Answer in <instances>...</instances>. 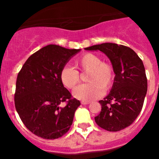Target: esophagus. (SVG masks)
I'll list each match as a JSON object with an SVG mask.
<instances>
[{
    "label": "esophagus",
    "instance_id": "1",
    "mask_svg": "<svg viewBox=\"0 0 159 159\" xmlns=\"http://www.w3.org/2000/svg\"><path fill=\"white\" fill-rule=\"evenodd\" d=\"M81 105H89L90 103V102H86V101H81Z\"/></svg>",
    "mask_w": 159,
    "mask_h": 159
}]
</instances>
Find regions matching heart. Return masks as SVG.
I'll use <instances>...</instances> for the list:
<instances>
[{"label": "heart", "instance_id": "1", "mask_svg": "<svg viewBox=\"0 0 159 159\" xmlns=\"http://www.w3.org/2000/svg\"><path fill=\"white\" fill-rule=\"evenodd\" d=\"M76 70L65 66L60 72V81L66 89H75L81 81L79 73H88V84L78 86L74 91L75 98L83 101H91L100 97L104 91L113 87L115 71L110 62L102 61L100 57L92 53H86L80 56L74 63Z\"/></svg>", "mask_w": 159, "mask_h": 159}]
</instances>
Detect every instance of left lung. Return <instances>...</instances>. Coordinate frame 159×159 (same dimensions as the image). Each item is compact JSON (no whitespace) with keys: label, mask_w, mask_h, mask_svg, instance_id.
Wrapping results in <instances>:
<instances>
[{"label":"left lung","mask_w":159,"mask_h":159,"mask_svg":"<svg viewBox=\"0 0 159 159\" xmlns=\"http://www.w3.org/2000/svg\"><path fill=\"white\" fill-rule=\"evenodd\" d=\"M99 51L110 59L115 79L109 94L99 101L100 114L96 124L108 131H118L131 125L142 111L147 93V78L142 59L127 46L103 43L86 48Z\"/></svg>","instance_id":"8db88e82"}]
</instances>
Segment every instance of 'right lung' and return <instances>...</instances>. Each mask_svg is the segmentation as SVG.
<instances>
[{"instance_id": "1", "label": "right lung", "mask_w": 159, "mask_h": 159, "mask_svg": "<svg viewBox=\"0 0 159 159\" xmlns=\"http://www.w3.org/2000/svg\"><path fill=\"white\" fill-rule=\"evenodd\" d=\"M79 51L45 46L28 57L17 75L15 108L25 127L38 137L56 139L70 129L81 103L61 84L60 72Z\"/></svg>"}]
</instances>
